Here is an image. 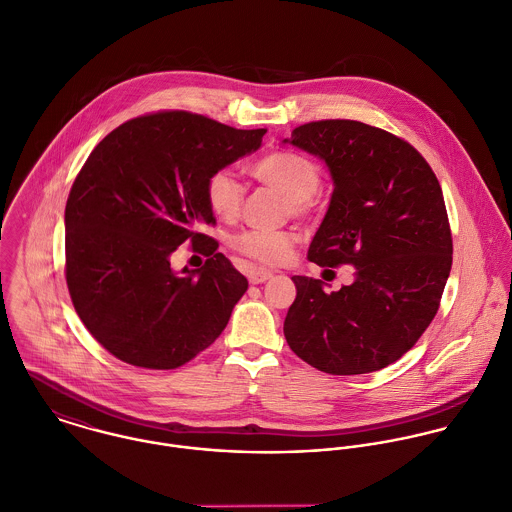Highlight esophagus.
<instances>
[{
  "label": "esophagus",
  "mask_w": 512,
  "mask_h": 512,
  "mask_svg": "<svg viewBox=\"0 0 512 512\" xmlns=\"http://www.w3.org/2000/svg\"><path fill=\"white\" fill-rule=\"evenodd\" d=\"M273 277L271 271H265V269H249L247 271V279L251 285H261L265 281H269Z\"/></svg>",
  "instance_id": "esophagus-1"
}]
</instances>
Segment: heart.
I'll use <instances>...</instances> for the list:
<instances>
[{"instance_id": "1", "label": "heart", "mask_w": 512, "mask_h": 512, "mask_svg": "<svg viewBox=\"0 0 512 512\" xmlns=\"http://www.w3.org/2000/svg\"><path fill=\"white\" fill-rule=\"evenodd\" d=\"M251 174L263 186L279 192L295 217L307 215L312 207V198L322 184L318 164L305 154L291 150H279L259 158L251 166ZM204 192L205 202L217 217L233 221L239 215L243 205V186L233 172L225 168L213 170L205 180ZM231 247L259 265H281L291 257L295 237L289 231L247 229L231 239Z\"/></svg>"}]
</instances>
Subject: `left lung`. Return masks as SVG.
<instances>
[{"mask_svg":"<svg viewBox=\"0 0 512 512\" xmlns=\"http://www.w3.org/2000/svg\"><path fill=\"white\" fill-rule=\"evenodd\" d=\"M289 142L320 156L334 180L308 259L352 265L356 279L324 293L322 281L293 277L297 299L285 338L326 374L382 370L408 352L439 310L453 263L441 186L404 138L358 120L307 122Z\"/></svg>","mask_w":512,"mask_h":512,"instance_id":"8db88e82","label":"left lung"}]
</instances>
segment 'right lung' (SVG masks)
<instances>
[{"label":"right lung","mask_w":512,"mask_h":512,"mask_svg":"<svg viewBox=\"0 0 512 512\" xmlns=\"http://www.w3.org/2000/svg\"><path fill=\"white\" fill-rule=\"evenodd\" d=\"M265 132L158 110L114 128L87 158L65 207V279L79 318L118 360L174 370L227 326L247 279L200 231L215 225L205 180ZM186 240L208 259L178 276L169 255Z\"/></svg>","instance_id":"obj_1"}]
</instances>
